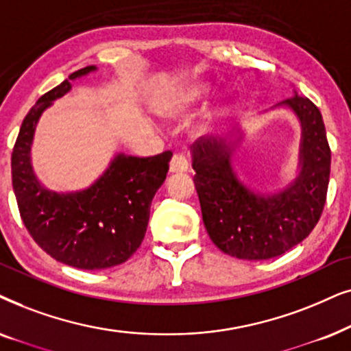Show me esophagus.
I'll return each mask as SVG.
<instances>
[{
    "label": "esophagus",
    "instance_id": "34e87169",
    "mask_svg": "<svg viewBox=\"0 0 351 351\" xmlns=\"http://www.w3.org/2000/svg\"><path fill=\"white\" fill-rule=\"evenodd\" d=\"M189 168V160L184 154H175L170 162V171L171 173H183L188 171Z\"/></svg>",
    "mask_w": 351,
    "mask_h": 351
}]
</instances>
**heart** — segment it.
Returning <instances> with one entry per match:
<instances>
[{
	"mask_svg": "<svg viewBox=\"0 0 351 351\" xmlns=\"http://www.w3.org/2000/svg\"><path fill=\"white\" fill-rule=\"evenodd\" d=\"M200 95H202V88L193 86V88H189V90L184 93V101L186 102H193V101L197 99Z\"/></svg>",
	"mask_w": 351,
	"mask_h": 351,
	"instance_id": "1",
	"label": "heart"
}]
</instances>
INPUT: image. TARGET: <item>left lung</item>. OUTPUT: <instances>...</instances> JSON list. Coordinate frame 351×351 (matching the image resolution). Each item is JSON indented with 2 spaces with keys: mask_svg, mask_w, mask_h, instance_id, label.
Wrapping results in <instances>:
<instances>
[{
  "mask_svg": "<svg viewBox=\"0 0 351 351\" xmlns=\"http://www.w3.org/2000/svg\"><path fill=\"white\" fill-rule=\"evenodd\" d=\"M303 128L300 175L276 195H258L242 186L224 143L199 139L193 146L194 184L205 230L224 254L241 260H269L310 236L324 210L330 147L321 112L305 96L282 102Z\"/></svg>",
  "mask_w": 351,
  "mask_h": 351,
  "instance_id": "obj_1",
  "label": "left lung"
}]
</instances>
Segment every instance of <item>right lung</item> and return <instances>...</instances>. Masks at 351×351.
<instances>
[{
    "label": "right lung",
    "instance_id": "1",
    "mask_svg": "<svg viewBox=\"0 0 351 351\" xmlns=\"http://www.w3.org/2000/svg\"><path fill=\"white\" fill-rule=\"evenodd\" d=\"M95 69L88 65L70 73L69 80L36 101L22 121L11 156L12 188L27 231L49 256L80 269L110 268L138 250L152 199L167 178L173 156L171 151L154 157L119 154L104 175L82 193H51L38 183L30 163L36 121L72 88L70 80Z\"/></svg>",
    "mask_w": 351,
    "mask_h": 351
}]
</instances>
